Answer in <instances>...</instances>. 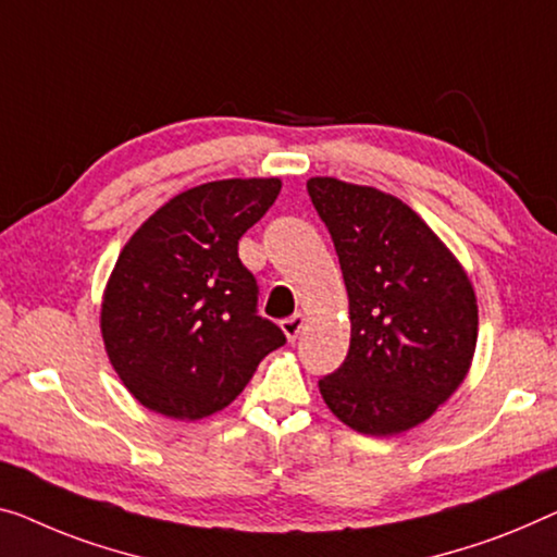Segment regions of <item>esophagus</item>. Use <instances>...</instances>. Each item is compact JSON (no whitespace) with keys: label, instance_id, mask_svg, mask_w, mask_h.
I'll use <instances>...</instances> for the list:
<instances>
[{"label":"esophagus","instance_id":"obj_1","mask_svg":"<svg viewBox=\"0 0 557 557\" xmlns=\"http://www.w3.org/2000/svg\"><path fill=\"white\" fill-rule=\"evenodd\" d=\"M302 325H305L302 314H289V318H285V320L280 322V327H282V332H285V335H287L289 343H293V339H297V335H300Z\"/></svg>","mask_w":557,"mask_h":557}]
</instances>
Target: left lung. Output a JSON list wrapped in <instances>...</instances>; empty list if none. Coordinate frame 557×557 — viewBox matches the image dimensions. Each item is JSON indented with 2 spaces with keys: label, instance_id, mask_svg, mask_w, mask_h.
I'll return each mask as SVG.
<instances>
[{
  "label": "left lung",
  "instance_id": "1",
  "mask_svg": "<svg viewBox=\"0 0 557 557\" xmlns=\"http://www.w3.org/2000/svg\"><path fill=\"white\" fill-rule=\"evenodd\" d=\"M307 193L350 297V350L320 377L327 408L364 435L428 420L468 375L478 305L468 275L408 205L375 187L312 177Z\"/></svg>",
  "mask_w": 557,
  "mask_h": 557
}]
</instances>
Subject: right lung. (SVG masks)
<instances>
[{"label":"right lung","instance_id":"obj_1","mask_svg":"<svg viewBox=\"0 0 557 557\" xmlns=\"http://www.w3.org/2000/svg\"><path fill=\"white\" fill-rule=\"evenodd\" d=\"M280 180H220L187 189L139 227L102 302L112 368L145 408L199 420L235 400L257 364L287 343L257 312L239 237L270 210Z\"/></svg>","mask_w":557,"mask_h":557}]
</instances>
